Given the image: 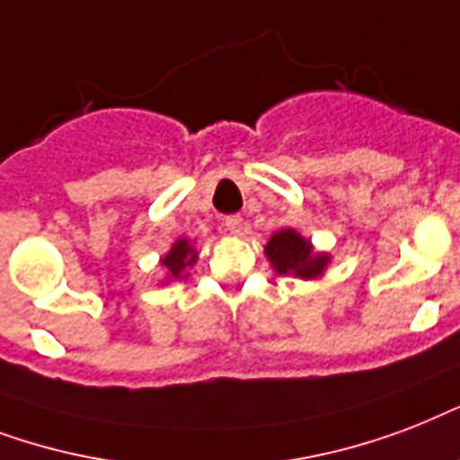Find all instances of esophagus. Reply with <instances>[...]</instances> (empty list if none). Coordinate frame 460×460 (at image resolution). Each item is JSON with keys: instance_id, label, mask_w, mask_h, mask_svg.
<instances>
[{"instance_id": "obj_1", "label": "esophagus", "mask_w": 460, "mask_h": 460, "mask_svg": "<svg viewBox=\"0 0 460 460\" xmlns=\"http://www.w3.org/2000/svg\"><path fill=\"white\" fill-rule=\"evenodd\" d=\"M226 227L230 234H242V218L240 216H227Z\"/></svg>"}]
</instances>
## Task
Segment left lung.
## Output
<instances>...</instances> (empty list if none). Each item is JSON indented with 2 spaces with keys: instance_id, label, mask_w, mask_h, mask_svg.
<instances>
[{
  "instance_id": "obj_1",
  "label": "left lung",
  "mask_w": 460,
  "mask_h": 460,
  "mask_svg": "<svg viewBox=\"0 0 460 460\" xmlns=\"http://www.w3.org/2000/svg\"><path fill=\"white\" fill-rule=\"evenodd\" d=\"M263 254L279 276H293L302 280L322 279L331 266L329 252H316L312 240L302 237L295 227H280L270 234Z\"/></svg>"
}]
</instances>
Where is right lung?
<instances>
[{"label":"right lung","mask_w":460,"mask_h":460,"mask_svg":"<svg viewBox=\"0 0 460 460\" xmlns=\"http://www.w3.org/2000/svg\"><path fill=\"white\" fill-rule=\"evenodd\" d=\"M199 252L197 242L187 240V237H180L177 242H172V247L165 256H160V269H163V286L172 283V280H181L190 276V269L197 263Z\"/></svg>","instance_id":"add662e5"}]
</instances>
